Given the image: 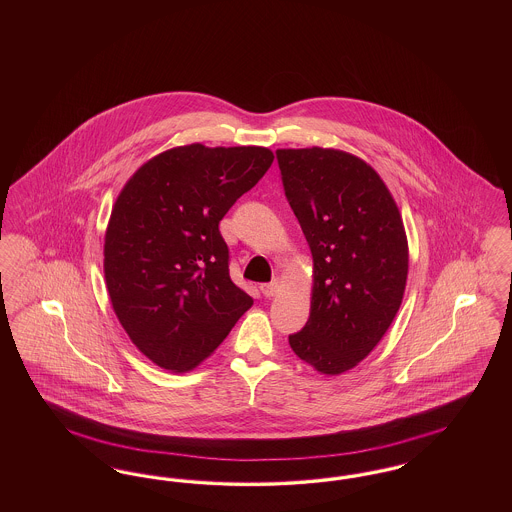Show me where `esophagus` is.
I'll return each mask as SVG.
<instances>
[{
    "mask_svg": "<svg viewBox=\"0 0 512 512\" xmlns=\"http://www.w3.org/2000/svg\"><path fill=\"white\" fill-rule=\"evenodd\" d=\"M278 288H280V286H278V282H276V280H274V282H270V284H261V292H263L265 297H272L274 293L278 292Z\"/></svg>",
    "mask_w": 512,
    "mask_h": 512,
    "instance_id": "esophagus-1",
    "label": "esophagus"
}]
</instances>
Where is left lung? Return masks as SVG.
<instances>
[{"label": "left lung", "mask_w": 512, "mask_h": 512, "mask_svg": "<svg viewBox=\"0 0 512 512\" xmlns=\"http://www.w3.org/2000/svg\"><path fill=\"white\" fill-rule=\"evenodd\" d=\"M293 215L313 253L311 315L293 353L336 376L359 365L397 315L409 272L403 219L388 186L340 149H278Z\"/></svg>", "instance_id": "obj_1"}]
</instances>
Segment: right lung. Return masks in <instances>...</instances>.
I'll list each match as a JSON object with an SVG mask.
<instances>
[{
	"instance_id": "1",
	"label": "right lung",
	"mask_w": 512,
	"mask_h": 512,
	"mask_svg": "<svg viewBox=\"0 0 512 512\" xmlns=\"http://www.w3.org/2000/svg\"><path fill=\"white\" fill-rule=\"evenodd\" d=\"M267 147H172L124 184L105 232L113 311L149 361L186 372L253 305L228 272L219 222L268 171Z\"/></svg>"
}]
</instances>
